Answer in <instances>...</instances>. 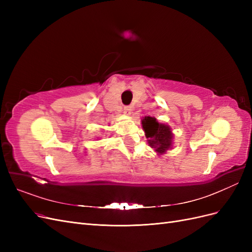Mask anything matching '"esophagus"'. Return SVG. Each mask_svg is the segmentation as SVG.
I'll return each instance as SVG.
<instances>
[{"label": "esophagus", "mask_w": 252, "mask_h": 252, "mask_svg": "<svg viewBox=\"0 0 252 252\" xmlns=\"http://www.w3.org/2000/svg\"><path fill=\"white\" fill-rule=\"evenodd\" d=\"M124 113L126 114V116H129V114L131 113V107H130V106H125V107H124Z\"/></svg>", "instance_id": "34e87169"}]
</instances>
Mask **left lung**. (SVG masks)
<instances>
[{
  "instance_id": "8db88e82",
  "label": "left lung",
  "mask_w": 252,
  "mask_h": 252,
  "mask_svg": "<svg viewBox=\"0 0 252 252\" xmlns=\"http://www.w3.org/2000/svg\"><path fill=\"white\" fill-rule=\"evenodd\" d=\"M142 127L146 135L148 145L154 148L157 155H165L173 147V133L169 125L159 122L154 118L146 116L142 119Z\"/></svg>"
}]
</instances>
